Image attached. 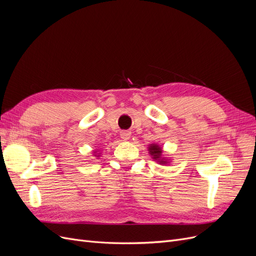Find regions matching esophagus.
Returning <instances> with one entry per match:
<instances>
[{"mask_svg":"<svg viewBox=\"0 0 256 256\" xmlns=\"http://www.w3.org/2000/svg\"><path fill=\"white\" fill-rule=\"evenodd\" d=\"M130 136H131V132H130V131H128V130H124V131H122V132H120V138H122V140L127 141V140H129Z\"/></svg>","mask_w":256,"mask_h":256,"instance_id":"obj_1","label":"esophagus"}]
</instances>
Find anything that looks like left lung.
<instances>
[{"mask_svg":"<svg viewBox=\"0 0 256 256\" xmlns=\"http://www.w3.org/2000/svg\"><path fill=\"white\" fill-rule=\"evenodd\" d=\"M148 150H150V156H152V159L158 161L159 164H168V160L162 157V148L159 145L150 144L148 147Z\"/></svg>","mask_w":256,"mask_h":256,"instance_id":"obj_1","label":"left lung"}]
</instances>
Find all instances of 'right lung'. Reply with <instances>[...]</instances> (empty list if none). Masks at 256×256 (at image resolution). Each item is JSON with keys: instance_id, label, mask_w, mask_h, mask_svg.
<instances>
[{"instance_id": "1", "label": "right lung", "mask_w": 256, "mask_h": 256, "mask_svg": "<svg viewBox=\"0 0 256 256\" xmlns=\"http://www.w3.org/2000/svg\"><path fill=\"white\" fill-rule=\"evenodd\" d=\"M95 156H97V154H95Z\"/></svg>"}]
</instances>
